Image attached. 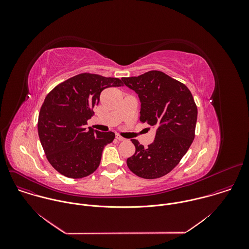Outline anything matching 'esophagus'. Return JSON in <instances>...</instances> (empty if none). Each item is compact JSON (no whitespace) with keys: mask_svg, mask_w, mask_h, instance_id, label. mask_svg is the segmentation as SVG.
Wrapping results in <instances>:
<instances>
[{"mask_svg":"<svg viewBox=\"0 0 249 249\" xmlns=\"http://www.w3.org/2000/svg\"><path fill=\"white\" fill-rule=\"evenodd\" d=\"M116 139L118 140V141H124V138H123V137H121L120 135H116Z\"/></svg>","mask_w":249,"mask_h":249,"instance_id":"34e87169","label":"esophagus"}]
</instances>
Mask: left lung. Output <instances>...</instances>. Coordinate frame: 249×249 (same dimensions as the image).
<instances>
[{"label":"left lung","mask_w":249,"mask_h":249,"mask_svg":"<svg viewBox=\"0 0 249 249\" xmlns=\"http://www.w3.org/2000/svg\"><path fill=\"white\" fill-rule=\"evenodd\" d=\"M141 103L140 121L156 129L153 142L143 147L135 139V153L127 158L136 176L154 179L169 174L186 154L195 138L197 108L186 85L160 71L122 77Z\"/></svg>","instance_id":"left-lung-1"}]
</instances>
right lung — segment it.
<instances>
[{"mask_svg": "<svg viewBox=\"0 0 249 249\" xmlns=\"http://www.w3.org/2000/svg\"><path fill=\"white\" fill-rule=\"evenodd\" d=\"M121 79L80 73L58 84L46 97L38 117V135L50 164L66 178H82L99 167L105 146L115 134L86 128L93 108L108 87Z\"/></svg>", "mask_w": 249, "mask_h": 249, "instance_id": "add662e5", "label": "right lung"}]
</instances>
